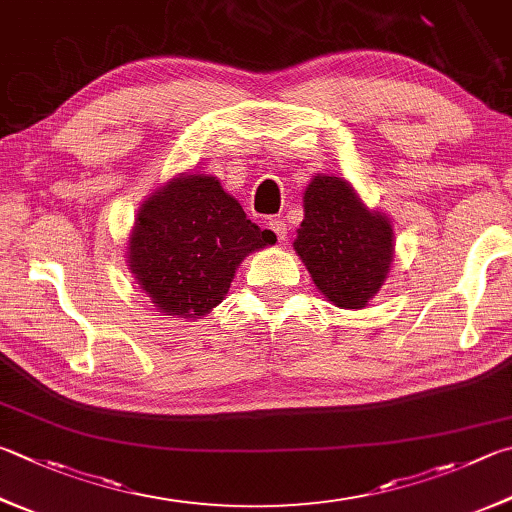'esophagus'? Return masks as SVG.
Segmentation results:
<instances>
[{
  "label": "esophagus",
  "mask_w": 512,
  "mask_h": 512,
  "mask_svg": "<svg viewBox=\"0 0 512 512\" xmlns=\"http://www.w3.org/2000/svg\"><path fill=\"white\" fill-rule=\"evenodd\" d=\"M268 228H271V230L275 232V237L280 239V241H284V239H286L288 226H286V221H284V219H271V221H268Z\"/></svg>",
  "instance_id": "esophagus-1"
}]
</instances>
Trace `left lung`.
I'll use <instances>...</instances> for the list:
<instances>
[{
    "instance_id": "8db88e82",
    "label": "left lung",
    "mask_w": 512,
    "mask_h": 512,
    "mask_svg": "<svg viewBox=\"0 0 512 512\" xmlns=\"http://www.w3.org/2000/svg\"><path fill=\"white\" fill-rule=\"evenodd\" d=\"M293 246L324 297L362 309L392 266L394 232L387 217L362 206L347 181L322 174L304 192V221Z\"/></svg>"
}]
</instances>
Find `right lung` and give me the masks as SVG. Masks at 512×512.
<instances>
[{"instance_id":"right-lung-1","label":"right lung","mask_w":512,"mask_h":512,"mask_svg":"<svg viewBox=\"0 0 512 512\" xmlns=\"http://www.w3.org/2000/svg\"><path fill=\"white\" fill-rule=\"evenodd\" d=\"M275 241L215 176L188 174L138 210L129 266L165 315L197 318L224 300L241 259Z\"/></svg>"}]
</instances>
